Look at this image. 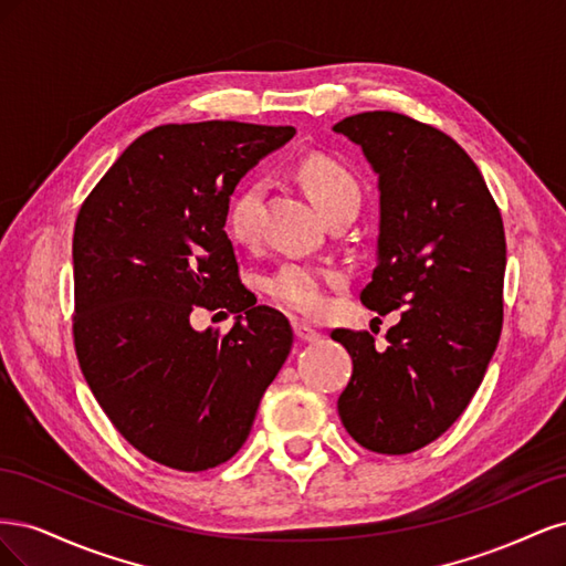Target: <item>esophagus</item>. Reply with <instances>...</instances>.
Masks as SVG:
<instances>
[{"label":"esophagus","instance_id":"obj_1","mask_svg":"<svg viewBox=\"0 0 566 566\" xmlns=\"http://www.w3.org/2000/svg\"><path fill=\"white\" fill-rule=\"evenodd\" d=\"M293 331H295V337L300 339V342H316L321 335H318V331H314L312 325H306V323H302V321H295L293 323Z\"/></svg>","mask_w":566,"mask_h":566}]
</instances>
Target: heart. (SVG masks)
<instances>
[{"mask_svg": "<svg viewBox=\"0 0 566 566\" xmlns=\"http://www.w3.org/2000/svg\"><path fill=\"white\" fill-rule=\"evenodd\" d=\"M300 179L306 193L318 205V210L331 217L339 210H358L361 202V188L347 167L325 158L312 156L300 163ZM264 184L250 179L231 196L227 208V231L235 243H254L260 235ZM339 283V273L314 264L287 262L279 266L266 279V293L279 304L297 314L314 316L321 314L328 287Z\"/></svg>", "mask_w": 566, "mask_h": 566, "instance_id": "heart-1", "label": "heart"}]
</instances>
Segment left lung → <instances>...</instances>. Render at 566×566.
<instances>
[{"mask_svg": "<svg viewBox=\"0 0 566 566\" xmlns=\"http://www.w3.org/2000/svg\"><path fill=\"white\" fill-rule=\"evenodd\" d=\"M333 129L378 175V264L361 302L401 310L385 349L366 331H333L354 364L339 420L368 451L413 453L462 416L499 347L503 219L479 167L437 127L370 111Z\"/></svg>", "mask_w": 566, "mask_h": 566, "instance_id": "8db88e82", "label": "left lung"}]
</instances>
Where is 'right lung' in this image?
<instances>
[{
    "mask_svg": "<svg viewBox=\"0 0 566 566\" xmlns=\"http://www.w3.org/2000/svg\"><path fill=\"white\" fill-rule=\"evenodd\" d=\"M295 127L163 125L142 134L82 202L75 235L77 361L136 451L181 472L243 447L293 328L238 279L224 231L235 184ZM196 305L238 313L198 334Z\"/></svg>",
    "mask_w": 566,
    "mask_h": 566,
    "instance_id": "obj_1",
    "label": "right lung"
}]
</instances>
